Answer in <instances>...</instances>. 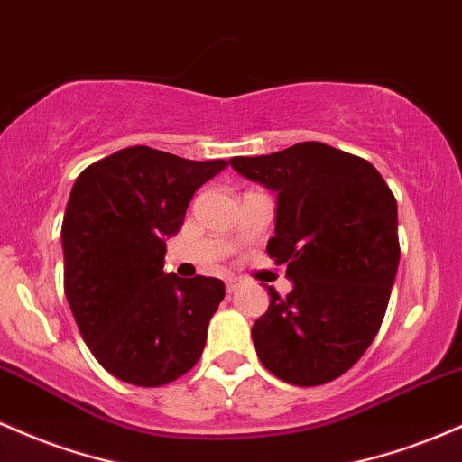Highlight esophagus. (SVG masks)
Segmentation results:
<instances>
[{
	"mask_svg": "<svg viewBox=\"0 0 462 462\" xmlns=\"http://www.w3.org/2000/svg\"><path fill=\"white\" fill-rule=\"evenodd\" d=\"M241 278H236V276H230V278H227V281H226V289H227V293H232V291H236V289H239L241 287Z\"/></svg>",
	"mask_w": 462,
	"mask_h": 462,
	"instance_id": "1",
	"label": "esophagus"
}]
</instances>
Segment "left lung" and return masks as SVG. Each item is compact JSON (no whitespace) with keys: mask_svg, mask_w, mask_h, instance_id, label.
Segmentation results:
<instances>
[{"mask_svg":"<svg viewBox=\"0 0 462 462\" xmlns=\"http://www.w3.org/2000/svg\"><path fill=\"white\" fill-rule=\"evenodd\" d=\"M232 169L278 192L267 254L293 289L270 287L252 327L263 366L293 386L333 382L382 327L399 267L397 199L368 160L322 142L232 157Z\"/></svg>","mask_w":462,"mask_h":462,"instance_id":"obj_1","label":"left lung"}]
</instances>
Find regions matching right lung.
I'll return each instance as SVG.
<instances>
[{
    "mask_svg": "<svg viewBox=\"0 0 462 462\" xmlns=\"http://www.w3.org/2000/svg\"><path fill=\"white\" fill-rule=\"evenodd\" d=\"M226 166L129 146L76 177L60 226L63 289L91 355L126 383L166 386L199 362L226 285L162 265L195 190Z\"/></svg>",
    "mask_w": 462,
    "mask_h": 462,
    "instance_id": "add662e5",
    "label": "right lung"
}]
</instances>
